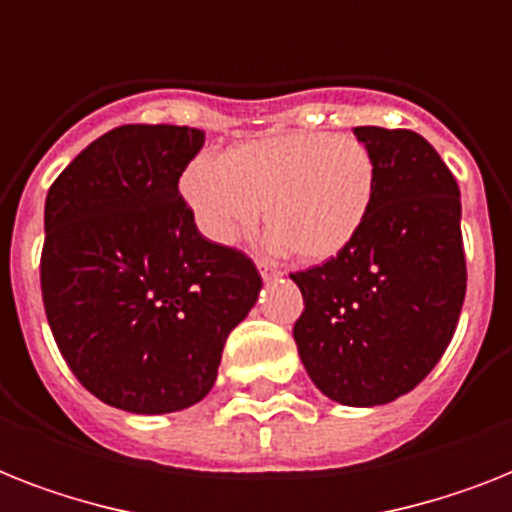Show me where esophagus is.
Here are the masks:
<instances>
[{"instance_id":"34e87169","label":"esophagus","mask_w":512,"mask_h":512,"mask_svg":"<svg viewBox=\"0 0 512 512\" xmlns=\"http://www.w3.org/2000/svg\"><path fill=\"white\" fill-rule=\"evenodd\" d=\"M257 268H260V273H263V278H276V276H281V270H278V265H276V263H270V260H263V257L257 260Z\"/></svg>"}]
</instances>
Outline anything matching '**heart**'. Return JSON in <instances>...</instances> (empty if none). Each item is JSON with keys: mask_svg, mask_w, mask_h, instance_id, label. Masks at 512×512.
<instances>
[{"mask_svg": "<svg viewBox=\"0 0 512 512\" xmlns=\"http://www.w3.org/2000/svg\"><path fill=\"white\" fill-rule=\"evenodd\" d=\"M184 197L199 228L236 244L263 215L273 244L321 263L355 242L376 197V160L347 134L292 131L199 157L184 176Z\"/></svg>", "mask_w": 512, "mask_h": 512, "instance_id": "heart-1", "label": "heart"}]
</instances>
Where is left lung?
Returning a JSON list of instances; mask_svg holds the SVG:
<instances>
[{
  "mask_svg": "<svg viewBox=\"0 0 512 512\" xmlns=\"http://www.w3.org/2000/svg\"><path fill=\"white\" fill-rule=\"evenodd\" d=\"M376 160V197L355 242L292 273L305 310L294 342L307 376L342 405L392 402L429 376L465 299L460 189L429 141L357 126Z\"/></svg>",
  "mask_w": 512,
  "mask_h": 512,
  "instance_id": "obj_1",
  "label": "left lung"
}]
</instances>
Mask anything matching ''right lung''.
<instances>
[{"label":"right lung","instance_id":"right-lung-1","mask_svg":"<svg viewBox=\"0 0 512 512\" xmlns=\"http://www.w3.org/2000/svg\"><path fill=\"white\" fill-rule=\"evenodd\" d=\"M199 128L120 126L49 186L41 297L73 376L128 413L205 397L263 278L242 249L199 234L178 191Z\"/></svg>","mask_w":512,"mask_h":512}]
</instances>
